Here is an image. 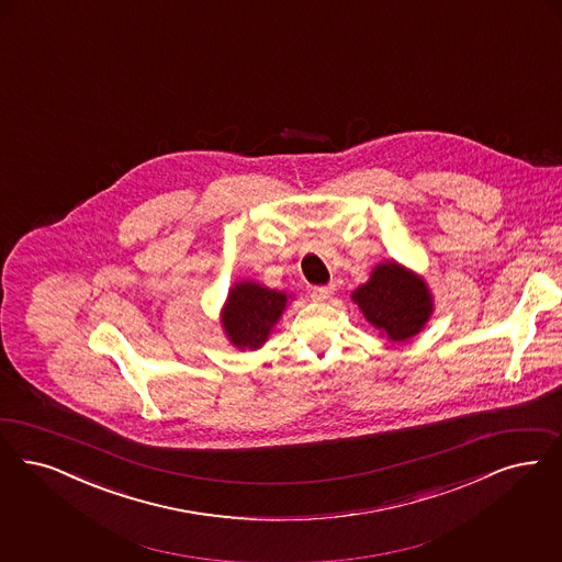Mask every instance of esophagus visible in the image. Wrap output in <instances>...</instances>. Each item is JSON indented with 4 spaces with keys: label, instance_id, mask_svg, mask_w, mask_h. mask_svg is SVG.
Returning a JSON list of instances; mask_svg holds the SVG:
<instances>
[{
    "label": "esophagus",
    "instance_id": "1",
    "mask_svg": "<svg viewBox=\"0 0 562 562\" xmlns=\"http://www.w3.org/2000/svg\"><path fill=\"white\" fill-rule=\"evenodd\" d=\"M333 291H335L333 284H328V286H314L312 289V299L314 301H326L333 294Z\"/></svg>",
    "mask_w": 562,
    "mask_h": 562
}]
</instances>
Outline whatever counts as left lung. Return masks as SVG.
I'll return each mask as SVG.
<instances>
[{"label":"left lung","mask_w":562,"mask_h":562,"mask_svg":"<svg viewBox=\"0 0 562 562\" xmlns=\"http://www.w3.org/2000/svg\"><path fill=\"white\" fill-rule=\"evenodd\" d=\"M366 319L391 340H405L423 330L432 312L430 294L420 278L397 263H382L370 280L353 292Z\"/></svg>","instance_id":"8db88e82"}]
</instances>
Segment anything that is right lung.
Wrapping results in <instances>:
<instances>
[{
	"mask_svg": "<svg viewBox=\"0 0 562 562\" xmlns=\"http://www.w3.org/2000/svg\"><path fill=\"white\" fill-rule=\"evenodd\" d=\"M286 307V294L255 282L236 284L225 305L224 328L236 347L257 349Z\"/></svg>",
	"mask_w": 562,
	"mask_h": 562,
	"instance_id": "right-lung-1",
	"label": "right lung"
}]
</instances>
